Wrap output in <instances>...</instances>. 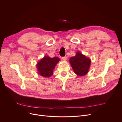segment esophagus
<instances>
[{"label": "esophagus", "mask_w": 122, "mask_h": 122, "mask_svg": "<svg viewBox=\"0 0 122 122\" xmlns=\"http://www.w3.org/2000/svg\"><path fill=\"white\" fill-rule=\"evenodd\" d=\"M67 57L66 56H64V57H62V59L64 60V61H66L67 60Z\"/></svg>", "instance_id": "esophagus-1"}]
</instances>
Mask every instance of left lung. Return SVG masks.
<instances>
[{
	"instance_id": "left-lung-1",
	"label": "left lung",
	"mask_w": 122,
	"mask_h": 122,
	"mask_svg": "<svg viewBox=\"0 0 122 122\" xmlns=\"http://www.w3.org/2000/svg\"><path fill=\"white\" fill-rule=\"evenodd\" d=\"M70 63L76 75L82 76L86 74L90 67L91 60L80 52H77L75 56L70 59Z\"/></svg>"
}]
</instances>
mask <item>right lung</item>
Masks as SVG:
<instances>
[{"label":"right lung","instance_id":"1","mask_svg":"<svg viewBox=\"0 0 122 122\" xmlns=\"http://www.w3.org/2000/svg\"><path fill=\"white\" fill-rule=\"evenodd\" d=\"M60 60L57 57L50 58L47 56H44L37 64V68L40 75L44 77H50L53 75V69Z\"/></svg>","mask_w":122,"mask_h":122}]
</instances>
